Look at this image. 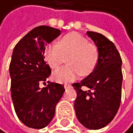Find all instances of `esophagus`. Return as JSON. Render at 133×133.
<instances>
[{"label": "esophagus", "mask_w": 133, "mask_h": 133, "mask_svg": "<svg viewBox=\"0 0 133 133\" xmlns=\"http://www.w3.org/2000/svg\"><path fill=\"white\" fill-rule=\"evenodd\" d=\"M70 87H71L70 84H69V83H65L64 84V88H65V89H68V88H70Z\"/></svg>", "instance_id": "esophagus-1"}]
</instances>
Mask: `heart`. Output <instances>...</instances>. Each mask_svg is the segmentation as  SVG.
Returning <instances> with one entry per match:
<instances>
[{
  "label": "heart",
  "mask_w": 133,
  "mask_h": 133,
  "mask_svg": "<svg viewBox=\"0 0 133 133\" xmlns=\"http://www.w3.org/2000/svg\"><path fill=\"white\" fill-rule=\"evenodd\" d=\"M99 48L85 37L77 32L64 35L58 43H51L45 49L48 64L54 69L66 61L69 64L54 73V79L59 82H68L78 75L88 76L96 69L99 61Z\"/></svg>",
  "instance_id": "b5f03b06"
}]
</instances>
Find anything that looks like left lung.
Segmentation results:
<instances>
[{"instance_id":"1","label":"left lung","mask_w":133,"mask_h":133,"mask_svg":"<svg viewBox=\"0 0 133 133\" xmlns=\"http://www.w3.org/2000/svg\"><path fill=\"white\" fill-rule=\"evenodd\" d=\"M99 48L96 69L79 83H74L77 93L76 116L89 129L97 130L110 123L117 113L122 100V58L111 41L101 33L87 32ZM83 86L90 90L85 91Z\"/></svg>"}]
</instances>
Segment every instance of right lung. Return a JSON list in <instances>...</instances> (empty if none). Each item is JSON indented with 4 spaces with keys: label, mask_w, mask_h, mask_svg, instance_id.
I'll return each mask as SVG.
<instances>
[{
    "label": "right lung",
    "mask_w": 133,
    "mask_h": 133,
    "mask_svg": "<svg viewBox=\"0 0 133 133\" xmlns=\"http://www.w3.org/2000/svg\"><path fill=\"white\" fill-rule=\"evenodd\" d=\"M60 35L48 26L33 28L15 46L9 66L11 94L15 111L26 127L41 129L48 125L64 92L61 84L49 82L51 69L44 59L47 43ZM46 87L41 88V83Z\"/></svg>",
    "instance_id": "1"
}]
</instances>
